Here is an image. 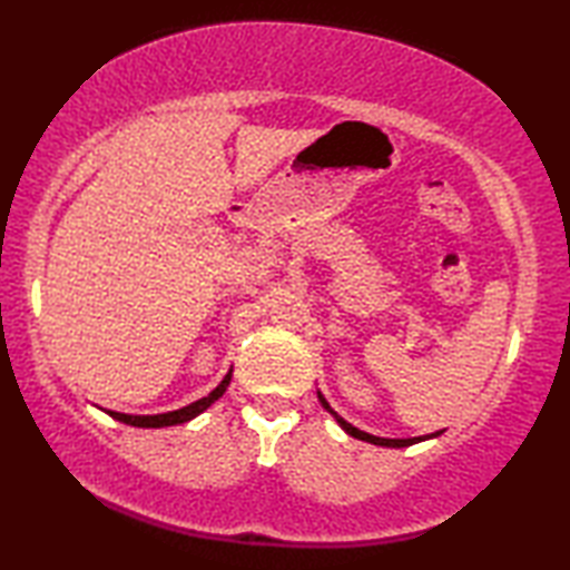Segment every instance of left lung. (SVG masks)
I'll use <instances>...</instances> for the list:
<instances>
[{
    "mask_svg": "<svg viewBox=\"0 0 570 570\" xmlns=\"http://www.w3.org/2000/svg\"><path fill=\"white\" fill-rule=\"evenodd\" d=\"M317 399H320V403L324 405V411L334 415V421L340 423V428H342L344 433H350V435H352V438H356V440H366V443H371V445H381V448H409V445L423 443V440H431V438H438L440 433H443V431H438V433H431V435H417V438H379V435H371V433L358 431V428H354L352 423H346L344 417L332 409V405L327 403V399H324L320 391H317Z\"/></svg>",
    "mask_w": 570,
    "mask_h": 570,
    "instance_id": "obj_1",
    "label": "left lung"
}]
</instances>
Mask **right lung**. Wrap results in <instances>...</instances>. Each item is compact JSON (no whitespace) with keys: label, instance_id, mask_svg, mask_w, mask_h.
<instances>
[{"label":"right lung","instance_id":"obj_1","mask_svg":"<svg viewBox=\"0 0 570 570\" xmlns=\"http://www.w3.org/2000/svg\"><path fill=\"white\" fill-rule=\"evenodd\" d=\"M230 374H234V368H228V374L224 376V381L218 383V386L208 393V396L194 401L189 405H184V409L179 411H169V413H157V415H130V413H118V411H108L110 417H115V421H120L125 425H135V428H167V425H179V423H187L191 421V417H196L199 413H204L208 405H212L214 401H218L220 396H224L228 383H230Z\"/></svg>","mask_w":570,"mask_h":570}]
</instances>
